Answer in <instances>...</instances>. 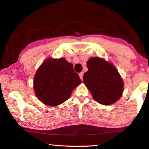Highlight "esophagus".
Returning <instances> with one entry per match:
<instances>
[{"label": "esophagus", "instance_id": "esophagus-1", "mask_svg": "<svg viewBox=\"0 0 149 149\" xmlns=\"http://www.w3.org/2000/svg\"><path fill=\"white\" fill-rule=\"evenodd\" d=\"M79 75L80 79H81V81H83V76H84V72H81V73H79Z\"/></svg>", "mask_w": 149, "mask_h": 149}]
</instances>
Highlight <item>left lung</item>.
I'll return each mask as SVG.
<instances>
[{"instance_id": "left-lung-1", "label": "left lung", "mask_w": 149, "mask_h": 149, "mask_svg": "<svg viewBox=\"0 0 149 149\" xmlns=\"http://www.w3.org/2000/svg\"><path fill=\"white\" fill-rule=\"evenodd\" d=\"M87 66L83 79L94 100L103 105L118 101L122 95L123 82L117 69L99 57L91 58Z\"/></svg>"}]
</instances>
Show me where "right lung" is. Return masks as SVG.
<instances>
[{
  "label": "right lung",
  "mask_w": 149,
  "mask_h": 149,
  "mask_svg": "<svg viewBox=\"0 0 149 149\" xmlns=\"http://www.w3.org/2000/svg\"><path fill=\"white\" fill-rule=\"evenodd\" d=\"M81 83L73 65L64 58L47 59L35 73V93L40 101L55 107L71 97L72 92Z\"/></svg>",
  "instance_id": "obj_1"
}]
</instances>
